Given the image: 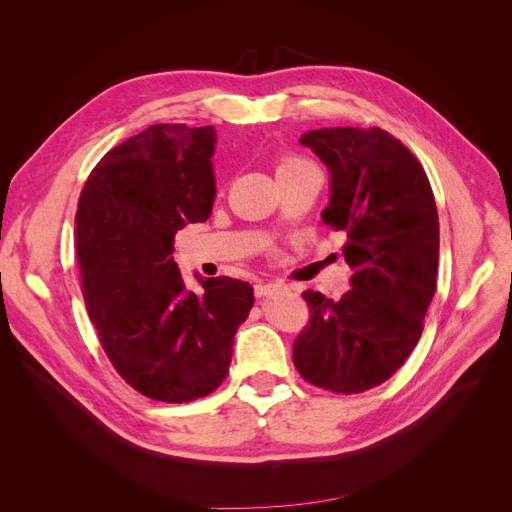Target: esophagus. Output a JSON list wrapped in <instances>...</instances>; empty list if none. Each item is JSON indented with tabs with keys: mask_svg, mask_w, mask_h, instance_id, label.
Segmentation results:
<instances>
[{
	"mask_svg": "<svg viewBox=\"0 0 512 512\" xmlns=\"http://www.w3.org/2000/svg\"><path fill=\"white\" fill-rule=\"evenodd\" d=\"M284 288L286 286L282 282H263V284L255 286V294H257V297H270V294H276Z\"/></svg>",
	"mask_w": 512,
	"mask_h": 512,
	"instance_id": "1",
	"label": "esophagus"
}]
</instances>
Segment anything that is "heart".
Segmentation results:
<instances>
[{
	"instance_id": "b5f03b06",
	"label": "heart",
	"mask_w": 512,
	"mask_h": 512,
	"mask_svg": "<svg viewBox=\"0 0 512 512\" xmlns=\"http://www.w3.org/2000/svg\"><path fill=\"white\" fill-rule=\"evenodd\" d=\"M299 166H307V161H301V159H284V161H280L278 174L284 172V170H290V168H299Z\"/></svg>"
}]
</instances>
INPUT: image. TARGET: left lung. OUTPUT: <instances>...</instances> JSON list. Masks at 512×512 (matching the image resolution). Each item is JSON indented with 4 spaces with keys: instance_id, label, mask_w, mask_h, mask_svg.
Wrapping results in <instances>:
<instances>
[{
    "instance_id": "8db88e82",
    "label": "left lung",
    "mask_w": 512,
    "mask_h": 512,
    "mask_svg": "<svg viewBox=\"0 0 512 512\" xmlns=\"http://www.w3.org/2000/svg\"><path fill=\"white\" fill-rule=\"evenodd\" d=\"M330 172L321 220L346 236L351 290H305L311 321L292 346L303 378L338 394L386 382L423 332L438 276L440 226L415 155L382 128H317L299 139Z\"/></svg>"
}]
</instances>
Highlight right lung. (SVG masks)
<instances>
[{
    "label": "right lung",
    "instance_id": "1",
    "mask_svg": "<svg viewBox=\"0 0 512 512\" xmlns=\"http://www.w3.org/2000/svg\"><path fill=\"white\" fill-rule=\"evenodd\" d=\"M215 128L153 124L107 151L78 201L83 297L105 355L141 394L207 396L228 375L238 326L255 303L249 282L201 278L188 290L174 234L205 222L215 201Z\"/></svg>",
    "mask_w": 512,
    "mask_h": 512
}]
</instances>
